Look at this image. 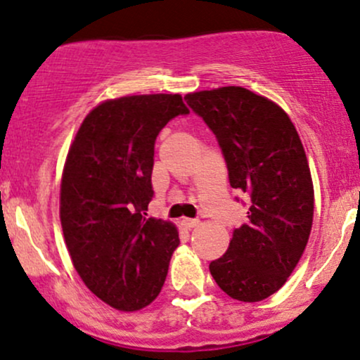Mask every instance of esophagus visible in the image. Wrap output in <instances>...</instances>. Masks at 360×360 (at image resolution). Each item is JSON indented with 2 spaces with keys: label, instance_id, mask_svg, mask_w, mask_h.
I'll return each instance as SVG.
<instances>
[{
  "label": "esophagus",
  "instance_id": "obj_1",
  "mask_svg": "<svg viewBox=\"0 0 360 360\" xmlns=\"http://www.w3.org/2000/svg\"><path fill=\"white\" fill-rule=\"evenodd\" d=\"M181 228L184 229H193V228H197V226H199V221L197 219H181Z\"/></svg>",
  "mask_w": 360,
  "mask_h": 360
}]
</instances>
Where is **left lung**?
I'll return each mask as SVG.
<instances>
[{
    "label": "left lung",
    "mask_w": 360,
    "mask_h": 360,
    "mask_svg": "<svg viewBox=\"0 0 360 360\" xmlns=\"http://www.w3.org/2000/svg\"><path fill=\"white\" fill-rule=\"evenodd\" d=\"M185 100L216 134L229 184L250 197L248 221L209 270L229 297L267 300L285 284L308 245L314 188L289 115L243 86L193 91Z\"/></svg>",
    "instance_id": "8db88e82"
}]
</instances>
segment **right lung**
<instances>
[{
  "instance_id": "obj_1",
  "label": "right lung",
  "mask_w": 360,
  "mask_h": 360,
  "mask_svg": "<svg viewBox=\"0 0 360 360\" xmlns=\"http://www.w3.org/2000/svg\"><path fill=\"white\" fill-rule=\"evenodd\" d=\"M180 114L188 108L179 93L105 100L84 117L64 163L59 217L72 265L98 300L126 313L158 297L180 243L175 224L144 217L155 141Z\"/></svg>"
}]
</instances>
